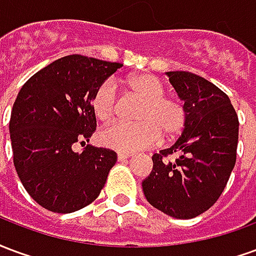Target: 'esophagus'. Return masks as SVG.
<instances>
[{
	"label": "esophagus",
	"instance_id": "1",
	"mask_svg": "<svg viewBox=\"0 0 256 256\" xmlns=\"http://www.w3.org/2000/svg\"><path fill=\"white\" fill-rule=\"evenodd\" d=\"M130 156H132V155H128V154H118V160H119V162L128 160Z\"/></svg>",
	"mask_w": 256,
	"mask_h": 256
}]
</instances>
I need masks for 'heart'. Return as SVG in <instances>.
Here are the masks:
<instances>
[{
    "instance_id": "1",
    "label": "heart",
    "mask_w": 256,
    "mask_h": 256,
    "mask_svg": "<svg viewBox=\"0 0 256 256\" xmlns=\"http://www.w3.org/2000/svg\"><path fill=\"white\" fill-rule=\"evenodd\" d=\"M133 94L141 98L134 123H115L100 134L102 144L123 154H132L156 144L160 134L164 140L178 137L186 124V110L176 97L164 96L166 89L150 74H134L123 80ZM116 89L111 80H106L94 90L92 110L102 123L111 122L116 112Z\"/></svg>"
}]
</instances>
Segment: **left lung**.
<instances>
[{"mask_svg": "<svg viewBox=\"0 0 256 256\" xmlns=\"http://www.w3.org/2000/svg\"><path fill=\"white\" fill-rule=\"evenodd\" d=\"M166 74L185 101L186 124L176 144L152 156L142 190L162 212L190 220L212 207L225 189L236 163L238 118L229 97L210 80L188 71ZM174 153L178 158L168 160Z\"/></svg>", "mask_w": 256, "mask_h": 256, "instance_id": "left-lung-1", "label": "left lung"}]
</instances>
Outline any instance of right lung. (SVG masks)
Here are the masks:
<instances>
[{"mask_svg": "<svg viewBox=\"0 0 256 256\" xmlns=\"http://www.w3.org/2000/svg\"><path fill=\"white\" fill-rule=\"evenodd\" d=\"M80 54H70L34 74L16 97L9 133L14 164L24 189L44 208L68 214L98 198L116 163V154L76 142L94 133V90L122 67Z\"/></svg>", "mask_w": 256, "mask_h": 256, "instance_id": "obj_1", "label": "right lung"}]
</instances>
